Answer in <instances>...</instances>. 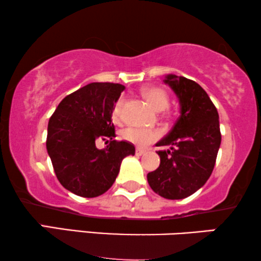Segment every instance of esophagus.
Here are the masks:
<instances>
[{
    "mask_svg": "<svg viewBox=\"0 0 261 261\" xmlns=\"http://www.w3.org/2000/svg\"><path fill=\"white\" fill-rule=\"evenodd\" d=\"M145 152H146V149L141 148V147H137V149H135V153H137V155H142Z\"/></svg>",
    "mask_w": 261,
    "mask_h": 261,
    "instance_id": "1",
    "label": "esophagus"
}]
</instances>
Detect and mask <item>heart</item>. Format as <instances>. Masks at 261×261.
<instances>
[{
  "label": "heart",
  "mask_w": 261,
  "mask_h": 261,
  "mask_svg": "<svg viewBox=\"0 0 261 261\" xmlns=\"http://www.w3.org/2000/svg\"><path fill=\"white\" fill-rule=\"evenodd\" d=\"M142 95H144V97L147 99L149 105L156 110H164L169 107V95H167L166 91L163 90V89L155 87L146 88L142 90ZM121 107H122V101L119 99L113 110L114 119H117V117L120 116ZM122 137L126 139L127 141L133 142L135 145L146 146L151 144L153 141H155L156 139L160 137V133L158 130L148 129V128L128 127L122 132Z\"/></svg>",
  "instance_id": "b5f03b06"
}]
</instances>
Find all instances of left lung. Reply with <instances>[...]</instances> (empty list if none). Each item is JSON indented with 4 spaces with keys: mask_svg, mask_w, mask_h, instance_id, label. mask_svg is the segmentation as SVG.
<instances>
[{
    "mask_svg": "<svg viewBox=\"0 0 261 261\" xmlns=\"http://www.w3.org/2000/svg\"><path fill=\"white\" fill-rule=\"evenodd\" d=\"M179 99L180 115L172 129L156 146L160 165L147 174L152 190L167 199H181L195 194L209 179L221 145L219 113L201 85L183 76L167 74Z\"/></svg>",
    "mask_w": 261,
    "mask_h": 261,
    "instance_id": "obj_1",
    "label": "left lung"
}]
</instances>
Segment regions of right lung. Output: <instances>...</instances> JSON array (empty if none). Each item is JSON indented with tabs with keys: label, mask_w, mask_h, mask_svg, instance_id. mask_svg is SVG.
I'll list each match as a JSON object with an SVG mask.
<instances>
[{
	"label": "right lung",
	"mask_w": 261,
	"mask_h": 261,
	"mask_svg": "<svg viewBox=\"0 0 261 261\" xmlns=\"http://www.w3.org/2000/svg\"><path fill=\"white\" fill-rule=\"evenodd\" d=\"M123 90L115 83L85 85L63 98L48 121L47 153L60 184L74 195L92 198L105 194L122 159L134 155L132 142L114 140L112 115ZM97 138H109L111 144L98 150Z\"/></svg>",
	"instance_id": "1"
}]
</instances>
